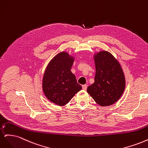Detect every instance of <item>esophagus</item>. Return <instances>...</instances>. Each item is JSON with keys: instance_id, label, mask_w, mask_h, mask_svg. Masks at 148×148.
Returning a JSON list of instances; mask_svg holds the SVG:
<instances>
[{"instance_id": "obj_1", "label": "esophagus", "mask_w": 148, "mask_h": 148, "mask_svg": "<svg viewBox=\"0 0 148 148\" xmlns=\"http://www.w3.org/2000/svg\"><path fill=\"white\" fill-rule=\"evenodd\" d=\"M87 87H88V85H86V84L82 85V88L84 89V90H86V89H87Z\"/></svg>"}]
</instances>
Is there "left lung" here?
Segmentation results:
<instances>
[{"mask_svg":"<svg viewBox=\"0 0 148 148\" xmlns=\"http://www.w3.org/2000/svg\"><path fill=\"white\" fill-rule=\"evenodd\" d=\"M96 75L95 83L87 92L97 104L108 106L117 102L125 90V79L119 62L107 51L95 55Z\"/></svg>","mask_w":148,"mask_h":148,"instance_id":"left-lung-1","label":"left lung"}]
</instances>
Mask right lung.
<instances>
[{"label": "right lung", "instance_id": "1", "mask_svg": "<svg viewBox=\"0 0 148 148\" xmlns=\"http://www.w3.org/2000/svg\"><path fill=\"white\" fill-rule=\"evenodd\" d=\"M73 61V57L62 52L51 60L44 72L42 79L44 95L58 106L66 104L82 88L70 70Z\"/></svg>", "mask_w": 148, "mask_h": 148}]
</instances>
